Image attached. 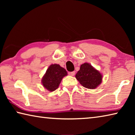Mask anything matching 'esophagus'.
I'll list each match as a JSON object with an SVG mask.
<instances>
[{
  "mask_svg": "<svg viewBox=\"0 0 135 135\" xmlns=\"http://www.w3.org/2000/svg\"><path fill=\"white\" fill-rule=\"evenodd\" d=\"M68 74H69V75H70V76H74V74H75V71L70 72V73H68Z\"/></svg>",
  "mask_w": 135,
  "mask_h": 135,
  "instance_id": "1",
  "label": "esophagus"
}]
</instances>
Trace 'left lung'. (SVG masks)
<instances>
[{"label":"left lung","instance_id":"obj_1","mask_svg":"<svg viewBox=\"0 0 135 135\" xmlns=\"http://www.w3.org/2000/svg\"><path fill=\"white\" fill-rule=\"evenodd\" d=\"M76 78L84 88L94 89L101 83L102 76L99 71L86 62L81 65Z\"/></svg>","mask_w":135,"mask_h":135}]
</instances>
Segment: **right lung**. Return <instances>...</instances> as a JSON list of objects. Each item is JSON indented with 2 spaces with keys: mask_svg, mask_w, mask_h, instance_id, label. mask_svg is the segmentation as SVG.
<instances>
[{
  "mask_svg": "<svg viewBox=\"0 0 135 135\" xmlns=\"http://www.w3.org/2000/svg\"><path fill=\"white\" fill-rule=\"evenodd\" d=\"M67 75V72L64 68L56 64H52L42 77L43 86L47 90L53 92L58 88L62 78Z\"/></svg>",
  "mask_w": 135,
  "mask_h": 135,
  "instance_id": "right-lung-1",
  "label": "right lung"
}]
</instances>
